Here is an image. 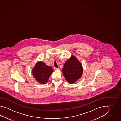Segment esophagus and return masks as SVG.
Returning a JSON list of instances; mask_svg holds the SVG:
<instances>
[{
    "mask_svg": "<svg viewBox=\"0 0 121 121\" xmlns=\"http://www.w3.org/2000/svg\"><path fill=\"white\" fill-rule=\"evenodd\" d=\"M54 70H58V69H59V68H56V67H54Z\"/></svg>",
    "mask_w": 121,
    "mask_h": 121,
    "instance_id": "1",
    "label": "esophagus"
}]
</instances>
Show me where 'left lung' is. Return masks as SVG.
<instances>
[{
	"instance_id": "obj_1",
	"label": "left lung",
	"mask_w": 121,
	"mask_h": 121,
	"mask_svg": "<svg viewBox=\"0 0 121 121\" xmlns=\"http://www.w3.org/2000/svg\"><path fill=\"white\" fill-rule=\"evenodd\" d=\"M62 73L67 82L73 84L82 76V65L75 56L72 55L64 63Z\"/></svg>"
}]
</instances>
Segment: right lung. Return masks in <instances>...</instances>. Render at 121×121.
Returning a JSON list of instances; mask_svg holds the SVG:
<instances>
[{"mask_svg": "<svg viewBox=\"0 0 121 121\" xmlns=\"http://www.w3.org/2000/svg\"><path fill=\"white\" fill-rule=\"evenodd\" d=\"M53 71L52 67L47 66L44 62L39 61L32 69V73L34 78L39 83L44 84L48 82Z\"/></svg>", "mask_w": 121, "mask_h": 121, "instance_id": "obj_1", "label": "right lung"}]
</instances>
